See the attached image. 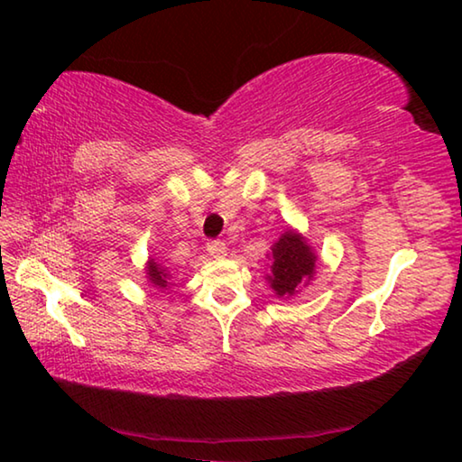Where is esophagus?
<instances>
[{
	"mask_svg": "<svg viewBox=\"0 0 462 462\" xmlns=\"http://www.w3.org/2000/svg\"><path fill=\"white\" fill-rule=\"evenodd\" d=\"M206 248H208L209 256H214V259H224V256H226L224 240H209Z\"/></svg>",
	"mask_w": 462,
	"mask_h": 462,
	"instance_id": "esophagus-1",
	"label": "esophagus"
}]
</instances>
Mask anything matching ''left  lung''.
I'll use <instances>...</instances> for the list:
<instances>
[{
  "label": "left lung",
  "mask_w": 462,
  "mask_h": 462,
  "mask_svg": "<svg viewBox=\"0 0 462 462\" xmlns=\"http://www.w3.org/2000/svg\"><path fill=\"white\" fill-rule=\"evenodd\" d=\"M273 263L267 281L279 297H291L316 273V253L300 232L287 230L271 246Z\"/></svg>",
  "instance_id": "left-lung-1"
}]
</instances>
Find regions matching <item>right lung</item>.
I'll list each match as a JSON object with an SVG mask.
<instances>
[{
  "instance_id": "add662e5",
  "label": "right lung",
  "mask_w": 462,
  "mask_h": 462,
  "mask_svg": "<svg viewBox=\"0 0 462 462\" xmlns=\"http://www.w3.org/2000/svg\"><path fill=\"white\" fill-rule=\"evenodd\" d=\"M146 277L152 283V287H159V289L169 287V271H167V267H162V264L156 263L154 259H151L146 264Z\"/></svg>"
}]
</instances>
